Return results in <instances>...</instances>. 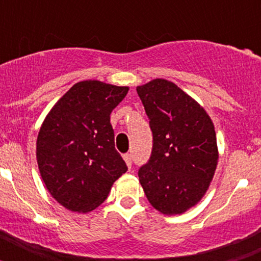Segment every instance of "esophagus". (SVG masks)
Returning <instances> with one entry per match:
<instances>
[{"label": "esophagus", "mask_w": 261, "mask_h": 261, "mask_svg": "<svg viewBox=\"0 0 261 261\" xmlns=\"http://www.w3.org/2000/svg\"><path fill=\"white\" fill-rule=\"evenodd\" d=\"M123 158H124V161L126 162V166H128L129 168H132V156H130V154H129V153L124 154Z\"/></svg>", "instance_id": "34e87169"}]
</instances>
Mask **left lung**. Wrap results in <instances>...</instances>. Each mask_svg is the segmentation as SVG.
Returning <instances> with one entry per match:
<instances>
[{
  "mask_svg": "<svg viewBox=\"0 0 261 261\" xmlns=\"http://www.w3.org/2000/svg\"><path fill=\"white\" fill-rule=\"evenodd\" d=\"M153 133L150 158L138 168L147 200L180 214L201 199L218 161L214 125L204 108L166 80L137 87Z\"/></svg>",
  "mask_w": 261,
  "mask_h": 261,
  "instance_id": "1",
  "label": "left lung"
}]
</instances>
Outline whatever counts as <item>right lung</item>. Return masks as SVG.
I'll return each mask as SVG.
<instances>
[{
	"label": "right lung",
	"mask_w": 261,
	"mask_h": 261,
	"mask_svg": "<svg viewBox=\"0 0 261 261\" xmlns=\"http://www.w3.org/2000/svg\"><path fill=\"white\" fill-rule=\"evenodd\" d=\"M128 87L82 81L50 110L36 142L39 170L50 195L66 209L86 213L107 199L126 167L115 149L110 115Z\"/></svg>",
	"instance_id": "obj_1"
}]
</instances>
